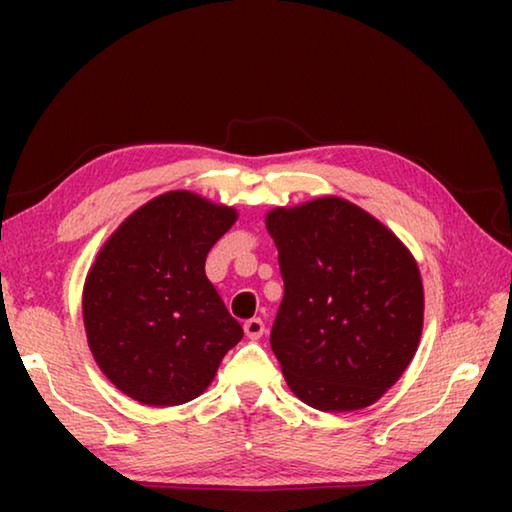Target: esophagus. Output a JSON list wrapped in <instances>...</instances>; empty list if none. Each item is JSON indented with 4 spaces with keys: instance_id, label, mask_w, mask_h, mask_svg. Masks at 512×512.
Returning <instances> with one entry per match:
<instances>
[{
    "instance_id": "1",
    "label": "esophagus",
    "mask_w": 512,
    "mask_h": 512,
    "mask_svg": "<svg viewBox=\"0 0 512 512\" xmlns=\"http://www.w3.org/2000/svg\"><path fill=\"white\" fill-rule=\"evenodd\" d=\"M244 332L250 341H259L264 334V320L262 318H250L244 323Z\"/></svg>"
}]
</instances>
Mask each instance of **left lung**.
I'll use <instances>...</instances> for the list:
<instances>
[{
    "instance_id": "8db88e82",
    "label": "left lung",
    "mask_w": 512,
    "mask_h": 512,
    "mask_svg": "<svg viewBox=\"0 0 512 512\" xmlns=\"http://www.w3.org/2000/svg\"><path fill=\"white\" fill-rule=\"evenodd\" d=\"M284 298L271 348L291 393L318 411L375 404L420 345L424 289L411 250L339 196L275 207Z\"/></svg>"
}]
</instances>
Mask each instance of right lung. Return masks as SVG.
<instances>
[{
    "label": "right lung",
    "instance_id": "add662e5",
    "mask_svg": "<svg viewBox=\"0 0 512 512\" xmlns=\"http://www.w3.org/2000/svg\"><path fill=\"white\" fill-rule=\"evenodd\" d=\"M237 210L185 189L155 196L112 232L85 277L92 357L121 393L178 406L212 384L244 329L205 275Z\"/></svg>",
    "mask_w": 512,
    "mask_h": 512
}]
</instances>
